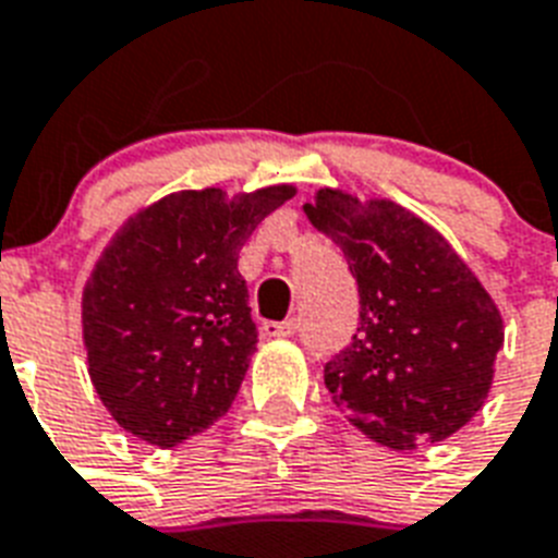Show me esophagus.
I'll list each match as a JSON object with an SVG mask.
<instances>
[{"label":"esophagus","instance_id":"esophagus-1","mask_svg":"<svg viewBox=\"0 0 558 558\" xmlns=\"http://www.w3.org/2000/svg\"><path fill=\"white\" fill-rule=\"evenodd\" d=\"M265 337H293L300 333V319H284V323H265L262 325Z\"/></svg>","mask_w":558,"mask_h":558}]
</instances>
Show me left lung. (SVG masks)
Segmentation results:
<instances>
[{"mask_svg": "<svg viewBox=\"0 0 558 558\" xmlns=\"http://www.w3.org/2000/svg\"><path fill=\"white\" fill-rule=\"evenodd\" d=\"M307 221L349 262L360 325L325 363L356 429L389 449L435 444L478 412L505 325L489 293L429 225L391 202L323 190Z\"/></svg>", "mask_w": 558, "mask_h": 558, "instance_id": "obj_1", "label": "left lung"}]
</instances>
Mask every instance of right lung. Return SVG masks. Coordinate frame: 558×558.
I'll return each mask as SVG.
<instances>
[{
  "label": "right lung",
  "instance_id": "1",
  "mask_svg": "<svg viewBox=\"0 0 558 558\" xmlns=\"http://www.w3.org/2000/svg\"><path fill=\"white\" fill-rule=\"evenodd\" d=\"M291 195L175 193L102 253L83 293L88 374L135 438L178 447L230 409L258 340L239 251Z\"/></svg>",
  "mask_w": 558,
  "mask_h": 558
}]
</instances>
